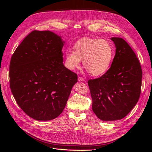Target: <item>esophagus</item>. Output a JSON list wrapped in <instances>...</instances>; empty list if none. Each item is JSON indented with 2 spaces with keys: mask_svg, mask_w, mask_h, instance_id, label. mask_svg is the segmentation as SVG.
I'll use <instances>...</instances> for the list:
<instances>
[{
  "mask_svg": "<svg viewBox=\"0 0 152 152\" xmlns=\"http://www.w3.org/2000/svg\"><path fill=\"white\" fill-rule=\"evenodd\" d=\"M78 81L79 82H83L84 81V78L81 76H78Z\"/></svg>",
  "mask_w": 152,
  "mask_h": 152,
  "instance_id": "obj_1",
  "label": "esophagus"
}]
</instances>
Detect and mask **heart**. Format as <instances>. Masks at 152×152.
<instances>
[{
  "instance_id": "1",
  "label": "heart",
  "mask_w": 152,
  "mask_h": 152,
  "mask_svg": "<svg viewBox=\"0 0 152 152\" xmlns=\"http://www.w3.org/2000/svg\"><path fill=\"white\" fill-rule=\"evenodd\" d=\"M113 55V47L106 40L84 37L75 43L73 52H66V65L74 69L83 61L84 67L91 75L99 76L107 71Z\"/></svg>"
}]
</instances>
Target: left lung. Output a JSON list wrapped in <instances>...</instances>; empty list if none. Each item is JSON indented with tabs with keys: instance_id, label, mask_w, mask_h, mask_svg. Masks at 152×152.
Instances as JSON below:
<instances>
[{
	"instance_id": "8db88e82",
	"label": "left lung",
	"mask_w": 152,
	"mask_h": 152,
	"mask_svg": "<svg viewBox=\"0 0 152 152\" xmlns=\"http://www.w3.org/2000/svg\"><path fill=\"white\" fill-rule=\"evenodd\" d=\"M111 40L116 47L111 67L99 78L87 82L92 110L102 121L124 118L136 105L141 92L142 71L136 55L123 39Z\"/></svg>"
}]
</instances>
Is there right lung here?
<instances>
[{
    "label": "right lung",
    "mask_w": 152,
    "mask_h": 152,
    "mask_svg": "<svg viewBox=\"0 0 152 152\" xmlns=\"http://www.w3.org/2000/svg\"><path fill=\"white\" fill-rule=\"evenodd\" d=\"M60 36L33 31L18 46L10 63V87L19 107L37 121L52 120L65 108L77 75L64 66Z\"/></svg>",
    "instance_id": "obj_1"
}]
</instances>
